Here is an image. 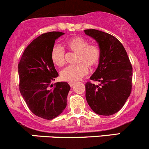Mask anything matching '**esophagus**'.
<instances>
[{"label": "esophagus", "mask_w": 149, "mask_h": 149, "mask_svg": "<svg viewBox=\"0 0 149 149\" xmlns=\"http://www.w3.org/2000/svg\"><path fill=\"white\" fill-rule=\"evenodd\" d=\"M75 84H76L75 82H70V83H69V84H70V87H73V86L75 85Z\"/></svg>", "instance_id": "1"}]
</instances>
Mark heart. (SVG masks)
<instances>
[{
  "mask_svg": "<svg viewBox=\"0 0 149 149\" xmlns=\"http://www.w3.org/2000/svg\"><path fill=\"white\" fill-rule=\"evenodd\" d=\"M65 46L69 51L78 54L76 62L80 63L76 66H68L61 71L62 80L68 82H76L88 72L87 66L93 68L98 65L101 59V51L97 45H90L87 39L81 37H74L65 42ZM53 64L57 67L63 66L65 62V51L61 47L55 45L51 52Z\"/></svg>",
  "mask_w": 149,
  "mask_h": 149,
  "instance_id": "obj_1",
  "label": "heart"
}]
</instances>
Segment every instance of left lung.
<instances>
[{
    "label": "left lung",
    "mask_w": 149,
    "mask_h": 149,
    "mask_svg": "<svg viewBox=\"0 0 149 149\" xmlns=\"http://www.w3.org/2000/svg\"><path fill=\"white\" fill-rule=\"evenodd\" d=\"M84 31L97 42L101 51L98 68L90 78L100 84H85L86 99L96 114L112 115L123 107L131 93L132 67L124 47L118 39L95 29Z\"/></svg>",
    "instance_id": "left-lung-1"
}]
</instances>
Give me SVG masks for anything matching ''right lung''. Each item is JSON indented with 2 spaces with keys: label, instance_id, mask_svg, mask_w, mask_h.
Instances as JSON below:
<instances>
[{
  "label": "right lung",
  "instance_id": "right-lung-1",
  "mask_svg": "<svg viewBox=\"0 0 149 149\" xmlns=\"http://www.w3.org/2000/svg\"><path fill=\"white\" fill-rule=\"evenodd\" d=\"M63 34L59 31L41 34L28 45L18 64L21 95L34 115L46 120H52L63 112L70 90L65 81L49 88L59 76L51 61V50L55 40Z\"/></svg>",
  "mask_w": 149,
  "mask_h": 149
}]
</instances>
